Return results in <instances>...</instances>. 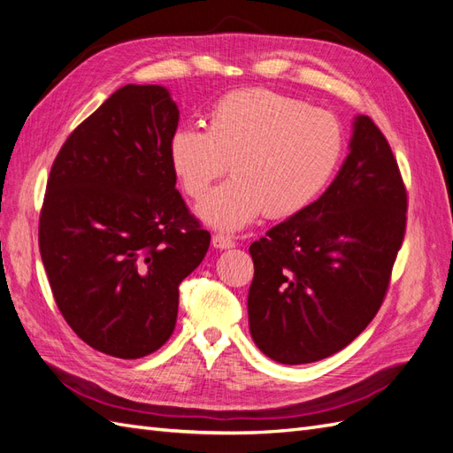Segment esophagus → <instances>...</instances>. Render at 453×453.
<instances>
[{
  "label": "esophagus",
  "instance_id": "34e87169",
  "mask_svg": "<svg viewBox=\"0 0 453 453\" xmlns=\"http://www.w3.org/2000/svg\"><path fill=\"white\" fill-rule=\"evenodd\" d=\"M211 243H213V248H217V250H232V248H236V242L232 240V238H228V236H225V234H215L211 238Z\"/></svg>",
  "mask_w": 453,
  "mask_h": 453
}]
</instances>
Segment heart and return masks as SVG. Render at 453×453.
<instances>
[{"mask_svg":"<svg viewBox=\"0 0 453 453\" xmlns=\"http://www.w3.org/2000/svg\"><path fill=\"white\" fill-rule=\"evenodd\" d=\"M342 155V128L325 109L268 88L223 96L208 130L180 128L170 164L185 193L200 200L228 170L234 180L198 203L205 225L240 230L260 213L289 217L318 198Z\"/></svg>","mask_w":453,"mask_h":453,"instance_id":"1","label":"heart"}]
</instances>
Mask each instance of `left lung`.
Returning <instances> with one entry per match:
<instances>
[{"instance_id": "left-lung-1", "label": "left lung", "mask_w": 453, "mask_h": 453, "mask_svg": "<svg viewBox=\"0 0 453 453\" xmlns=\"http://www.w3.org/2000/svg\"><path fill=\"white\" fill-rule=\"evenodd\" d=\"M406 228V188L372 119H353L349 153L308 208L253 242L250 333L266 357H331L374 319Z\"/></svg>"}]
</instances>
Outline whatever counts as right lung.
<instances>
[{"instance_id": "1", "label": "right lung", "mask_w": 453, "mask_h": 453, "mask_svg": "<svg viewBox=\"0 0 453 453\" xmlns=\"http://www.w3.org/2000/svg\"><path fill=\"white\" fill-rule=\"evenodd\" d=\"M177 122L168 88L122 87L72 132L49 175L39 251L54 300L75 334L111 357L166 344L180 283L210 248L175 188Z\"/></svg>"}]
</instances>
